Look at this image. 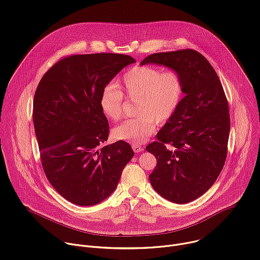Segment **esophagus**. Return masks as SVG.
Listing matches in <instances>:
<instances>
[{
  "instance_id": "1",
  "label": "esophagus",
  "mask_w": 260,
  "mask_h": 260,
  "mask_svg": "<svg viewBox=\"0 0 260 260\" xmlns=\"http://www.w3.org/2000/svg\"><path fill=\"white\" fill-rule=\"evenodd\" d=\"M132 148H133L134 152H140V151L143 150V147L141 145H139V144H133Z\"/></svg>"
}]
</instances>
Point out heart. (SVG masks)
Wrapping results in <instances>:
<instances>
[{"label": "heart", "mask_w": 260, "mask_h": 260, "mask_svg": "<svg viewBox=\"0 0 260 260\" xmlns=\"http://www.w3.org/2000/svg\"><path fill=\"white\" fill-rule=\"evenodd\" d=\"M102 88L99 107L105 117L118 121L123 117L125 99L136 101V118L114 128L117 140L139 144L148 139L160 125L169 122L178 111L184 94L181 75L175 70L162 71L150 66H135L128 70L119 83Z\"/></svg>", "instance_id": "1"}]
</instances>
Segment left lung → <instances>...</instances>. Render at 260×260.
<instances>
[{
    "label": "left lung",
    "mask_w": 260,
    "mask_h": 260,
    "mask_svg": "<svg viewBox=\"0 0 260 260\" xmlns=\"http://www.w3.org/2000/svg\"><path fill=\"white\" fill-rule=\"evenodd\" d=\"M148 63L169 67L183 80L185 96L178 111L146 150L157 159L148 176L154 190L185 204L208 190L224 166L231 129L228 99L210 62L193 49L153 53L141 62Z\"/></svg>",
    "instance_id": "8db88e82"
}]
</instances>
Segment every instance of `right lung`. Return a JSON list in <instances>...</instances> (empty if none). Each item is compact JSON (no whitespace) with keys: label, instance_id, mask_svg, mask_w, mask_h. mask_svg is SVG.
<instances>
[{"label":"right lung","instance_id":"1","mask_svg":"<svg viewBox=\"0 0 260 260\" xmlns=\"http://www.w3.org/2000/svg\"><path fill=\"white\" fill-rule=\"evenodd\" d=\"M133 62L129 55L105 52L69 55L37 87L32 119L42 167L51 185L76 205L107 199L134 155L126 141L100 146L110 126L99 107L102 88Z\"/></svg>","mask_w":260,"mask_h":260}]
</instances>
